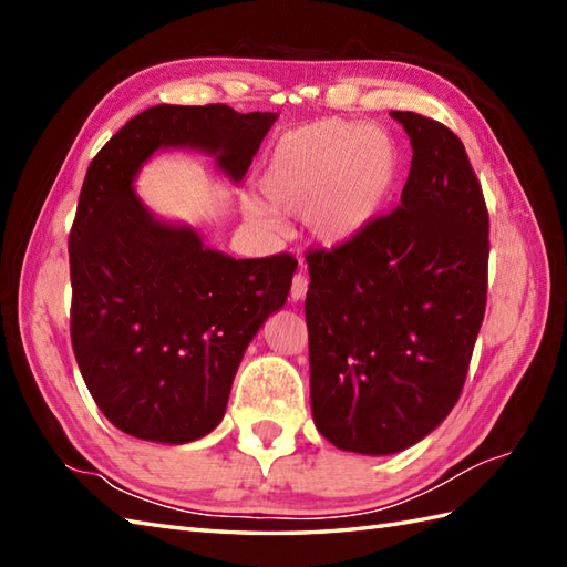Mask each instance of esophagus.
I'll return each mask as SVG.
<instances>
[{
  "mask_svg": "<svg viewBox=\"0 0 567 567\" xmlns=\"http://www.w3.org/2000/svg\"><path fill=\"white\" fill-rule=\"evenodd\" d=\"M309 290V277L305 272H297L292 277V290H290V299L292 302H302Z\"/></svg>",
  "mask_w": 567,
  "mask_h": 567,
  "instance_id": "obj_1",
  "label": "esophagus"
}]
</instances>
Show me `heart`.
<instances>
[{"label": "heart", "instance_id": "b5f03b06", "mask_svg": "<svg viewBox=\"0 0 567 567\" xmlns=\"http://www.w3.org/2000/svg\"><path fill=\"white\" fill-rule=\"evenodd\" d=\"M400 175L402 153L390 131L323 118L282 136L260 192L275 212L305 214L319 244L341 246L380 219ZM250 214L265 216L260 207Z\"/></svg>", "mask_w": 567, "mask_h": 567}]
</instances>
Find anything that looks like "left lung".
Segmentation results:
<instances>
[{"instance_id":"1","label":"left lung","mask_w":567,"mask_h":567,"mask_svg":"<svg viewBox=\"0 0 567 567\" xmlns=\"http://www.w3.org/2000/svg\"><path fill=\"white\" fill-rule=\"evenodd\" d=\"M392 116L414 151L402 204L307 252L311 414L363 455L400 453L451 414L487 305L489 216L465 146L429 116Z\"/></svg>"}]
</instances>
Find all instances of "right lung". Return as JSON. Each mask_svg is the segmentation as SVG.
Instances as JSON below:
<instances>
[{
    "instance_id": "add662e5",
    "label": "right lung",
    "mask_w": 567,
    "mask_h": 567,
    "mask_svg": "<svg viewBox=\"0 0 567 567\" xmlns=\"http://www.w3.org/2000/svg\"><path fill=\"white\" fill-rule=\"evenodd\" d=\"M277 114L158 104L118 128L84 175L70 228V339L112 424L189 443L219 426L248 343L290 295V252L236 260L155 219L134 179L155 151L195 148L240 183Z\"/></svg>"
}]
</instances>
